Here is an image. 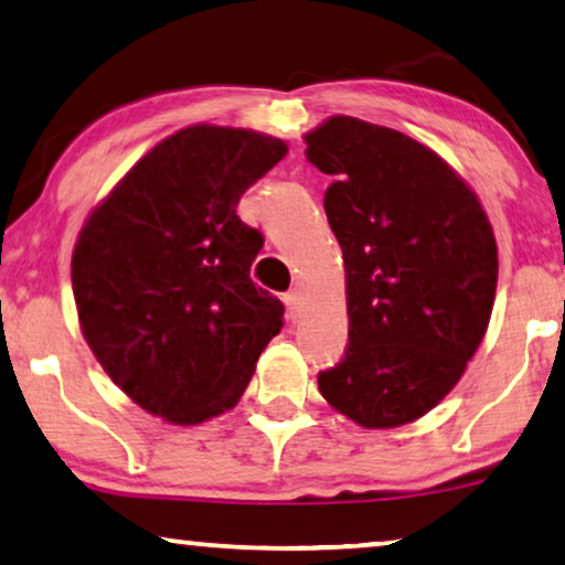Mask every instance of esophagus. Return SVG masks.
Wrapping results in <instances>:
<instances>
[{"mask_svg": "<svg viewBox=\"0 0 565 565\" xmlns=\"http://www.w3.org/2000/svg\"><path fill=\"white\" fill-rule=\"evenodd\" d=\"M284 305H286V312H289L291 320H297L299 312H301V307H305V299H301V291H297V289L286 291V294H284Z\"/></svg>", "mask_w": 565, "mask_h": 565, "instance_id": "obj_1", "label": "esophagus"}]
</instances>
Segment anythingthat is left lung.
Segmentation results:
<instances>
[{"instance_id":"obj_1","label":"left lung","mask_w":565,"mask_h":565,"mask_svg":"<svg viewBox=\"0 0 565 565\" xmlns=\"http://www.w3.org/2000/svg\"><path fill=\"white\" fill-rule=\"evenodd\" d=\"M335 181L324 214L343 248L348 343L320 371L330 407L369 430L438 404L473 359L497 294V241L479 196L423 142L335 115L305 135Z\"/></svg>"}]
</instances>
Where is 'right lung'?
<instances>
[{
  "mask_svg": "<svg viewBox=\"0 0 565 565\" xmlns=\"http://www.w3.org/2000/svg\"><path fill=\"white\" fill-rule=\"evenodd\" d=\"M286 142L192 125L148 150L94 206L71 258L78 322L102 369L173 425L233 409L284 305L253 284L264 235L237 217Z\"/></svg>",
  "mask_w": 565,
  "mask_h": 565,
  "instance_id": "1",
  "label": "right lung"
}]
</instances>
